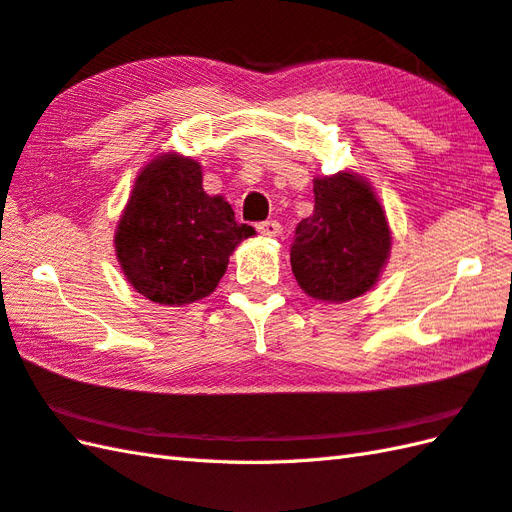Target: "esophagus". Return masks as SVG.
<instances>
[{
  "mask_svg": "<svg viewBox=\"0 0 512 512\" xmlns=\"http://www.w3.org/2000/svg\"><path fill=\"white\" fill-rule=\"evenodd\" d=\"M257 231L264 237H277L281 235V224L277 220H266L257 224Z\"/></svg>",
  "mask_w": 512,
  "mask_h": 512,
  "instance_id": "1",
  "label": "esophagus"
}]
</instances>
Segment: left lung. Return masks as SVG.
Segmentation results:
<instances>
[{
    "instance_id": "8db88e82",
    "label": "left lung",
    "mask_w": 512,
    "mask_h": 512,
    "mask_svg": "<svg viewBox=\"0 0 512 512\" xmlns=\"http://www.w3.org/2000/svg\"><path fill=\"white\" fill-rule=\"evenodd\" d=\"M386 213L364 178H314V213L296 224L290 264L312 299L344 303L371 290L390 255Z\"/></svg>"
}]
</instances>
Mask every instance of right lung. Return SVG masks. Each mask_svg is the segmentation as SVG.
Segmentation results:
<instances>
[{"label": "right lung", "instance_id": "1", "mask_svg": "<svg viewBox=\"0 0 512 512\" xmlns=\"http://www.w3.org/2000/svg\"><path fill=\"white\" fill-rule=\"evenodd\" d=\"M255 235L237 224L222 196H207L194 159L161 154L139 172L115 231V251L130 285L159 305L209 296L235 246Z\"/></svg>", "mask_w": 512, "mask_h": 512}]
</instances>
